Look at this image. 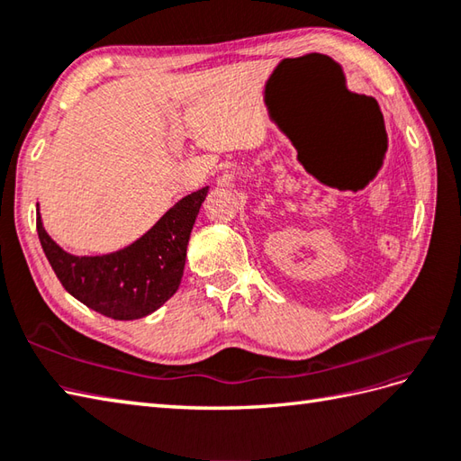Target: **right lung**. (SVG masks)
Wrapping results in <instances>:
<instances>
[{"label":"right lung","mask_w":461,"mask_h":461,"mask_svg":"<svg viewBox=\"0 0 461 461\" xmlns=\"http://www.w3.org/2000/svg\"><path fill=\"white\" fill-rule=\"evenodd\" d=\"M205 188L184 195L131 246L106 256H71L45 231L37 233L61 285L83 305L116 321H134L160 309L180 287L194 221Z\"/></svg>","instance_id":"1"}]
</instances>
